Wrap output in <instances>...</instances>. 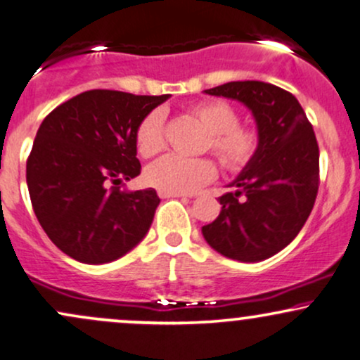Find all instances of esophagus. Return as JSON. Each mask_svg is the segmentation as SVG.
Wrapping results in <instances>:
<instances>
[{"label": "esophagus", "mask_w": 360, "mask_h": 360, "mask_svg": "<svg viewBox=\"0 0 360 360\" xmlns=\"http://www.w3.org/2000/svg\"><path fill=\"white\" fill-rule=\"evenodd\" d=\"M158 195L162 198H181V197H187L184 193H170V192H158Z\"/></svg>", "instance_id": "obj_1"}]
</instances>
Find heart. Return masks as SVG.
Wrapping results in <instances>:
<instances>
[{
	"mask_svg": "<svg viewBox=\"0 0 360 360\" xmlns=\"http://www.w3.org/2000/svg\"><path fill=\"white\" fill-rule=\"evenodd\" d=\"M209 136L205 148L217 156L227 170H243L255 158L259 136L257 131L239 124V114L226 101H204L192 108ZM138 153L143 158L155 156L163 148V116L160 111H151L138 124L136 134ZM215 176V165L209 158H181L167 155L156 160L145 170V181L158 192L190 193L202 185L209 184Z\"/></svg>",
	"mask_w": 360,
	"mask_h": 360,
	"instance_id": "b5f03b06",
	"label": "heart"
}]
</instances>
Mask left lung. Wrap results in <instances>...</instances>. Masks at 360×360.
<instances>
[{
  "label": "left lung",
  "mask_w": 360,
  "mask_h": 360,
  "mask_svg": "<svg viewBox=\"0 0 360 360\" xmlns=\"http://www.w3.org/2000/svg\"><path fill=\"white\" fill-rule=\"evenodd\" d=\"M205 94L243 103L256 121L259 145L219 197L221 214L202 227L209 246L240 263L285 249L305 226L319 192V145L297 97L259 80H238Z\"/></svg>",
  "instance_id": "left-lung-1"
}]
</instances>
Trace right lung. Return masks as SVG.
Masks as SVG:
<instances>
[{
    "label": "right lung",
    "instance_id": "right-lung-1",
    "mask_svg": "<svg viewBox=\"0 0 360 360\" xmlns=\"http://www.w3.org/2000/svg\"><path fill=\"white\" fill-rule=\"evenodd\" d=\"M168 97L94 89L55 108L38 128L27 162L30 198L41 229L72 259L111 263L150 231L155 188L111 185L139 175L136 128Z\"/></svg>",
    "mask_w": 360,
    "mask_h": 360
}]
</instances>
